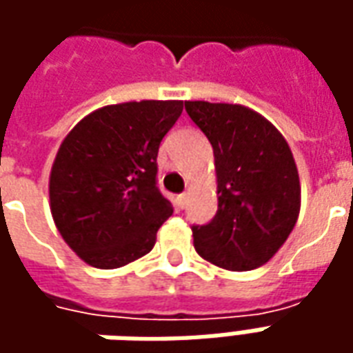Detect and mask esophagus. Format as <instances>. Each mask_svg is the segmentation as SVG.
<instances>
[{
	"label": "esophagus",
	"instance_id": "1",
	"mask_svg": "<svg viewBox=\"0 0 353 353\" xmlns=\"http://www.w3.org/2000/svg\"><path fill=\"white\" fill-rule=\"evenodd\" d=\"M187 199H189V196H187V192L179 194V196H177V208H181V210H183L185 204H187Z\"/></svg>",
	"mask_w": 353,
	"mask_h": 353
}]
</instances>
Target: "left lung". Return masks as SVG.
<instances>
[{
  "label": "left lung",
  "instance_id": "1",
  "mask_svg": "<svg viewBox=\"0 0 353 353\" xmlns=\"http://www.w3.org/2000/svg\"><path fill=\"white\" fill-rule=\"evenodd\" d=\"M214 147L217 214L192 227L202 259L234 272L272 259L301 212V181L281 132L240 103L185 101Z\"/></svg>",
  "mask_w": 353,
  "mask_h": 353
}]
</instances>
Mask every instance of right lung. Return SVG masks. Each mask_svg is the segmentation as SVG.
<instances>
[{
    "label": "right lung",
    "mask_w": 353,
    "mask_h": 353,
    "mask_svg": "<svg viewBox=\"0 0 353 353\" xmlns=\"http://www.w3.org/2000/svg\"><path fill=\"white\" fill-rule=\"evenodd\" d=\"M181 100L105 105L60 143L49 177L58 232L87 265L119 268L153 250L174 208L157 187V154Z\"/></svg>",
    "instance_id": "obj_1"
}]
</instances>
